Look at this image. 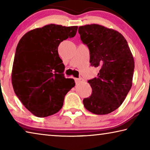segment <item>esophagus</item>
Returning a JSON list of instances; mask_svg holds the SVG:
<instances>
[{
  "instance_id": "34e87169",
  "label": "esophagus",
  "mask_w": 150,
  "mask_h": 150,
  "mask_svg": "<svg viewBox=\"0 0 150 150\" xmlns=\"http://www.w3.org/2000/svg\"><path fill=\"white\" fill-rule=\"evenodd\" d=\"M74 80L75 81L76 83H79L83 81L82 78H74Z\"/></svg>"
}]
</instances>
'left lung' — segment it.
<instances>
[{"label":"left lung","instance_id":"1","mask_svg":"<svg viewBox=\"0 0 150 150\" xmlns=\"http://www.w3.org/2000/svg\"><path fill=\"white\" fill-rule=\"evenodd\" d=\"M81 40L89 50L91 66L98 67L97 77L88 81L92 93L83 99L85 108L96 115L116 110L132 85L134 61L126 39L116 30L98 24L78 30Z\"/></svg>","mask_w":150,"mask_h":150}]
</instances>
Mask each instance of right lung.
Returning a JSON list of instances; mask_svg holds the SVG:
<instances>
[{"label": "right lung", "mask_w": 150, "mask_h": 150, "mask_svg": "<svg viewBox=\"0 0 150 150\" xmlns=\"http://www.w3.org/2000/svg\"><path fill=\"white\" fill-rule=\"evenodd\" d=\"M78 27L50 24L27 32L18 44L12 67L14 93L38 117L57 113L66 94L74 87L64 77L65 65L58 54L63 40L74 37Z\"/></svg>", "instance_id": "add662e5"}]
</instances>
